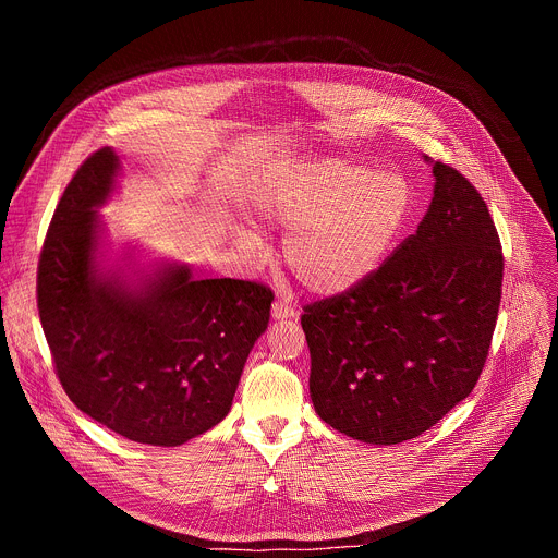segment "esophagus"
Here are the masks:
<instances>
[{"instance_id": "esophagus-1", "label": "esophagus", "mask_w": 558, "mask_h": 558, "mask_svg": "<svg viewBox=\"0 0 558 558\" xmlns=\"http://www.w3.org/2000/svg\"><path fill=\"white\" fill-rule=\"evenodd\" d=\"M271 315L274 320H289V317H295V308L284 300H276L271 306Z\"/></svg>"}]
</instances>
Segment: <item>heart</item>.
Wrapping results in <instances>:
<instances>
[{
  "label": "heart",
  "instance_id": "1",
  "mask_svg": "<svg viewBox=\"0 0 558 558\" xmlns=\"http://www.w3.org/2000/svg\"><path fill=\"white\" fill-rule=\"evenodd\" d=\"M258 216L291 227L282 260L315 295H340L371 278L402 233L411 185L397 174H375L340 156H308L265 170L252 190ZM245 245L258 235L241 233Z\"/></svg>",
  "mask_w": 558,
  "mask_h": 558
}]
</instances>
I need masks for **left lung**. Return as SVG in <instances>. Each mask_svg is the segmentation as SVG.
<instances>
[{
  "label": "left lung",
  "instance_id": "obj_1",
  "mask_svg": "<svg viewBox=\"0 0 558 558\" xmlns=\"http://www.w3.org/2000/svg\"><path fill=\"white\" fill-rule=\"evenodd\" d=\"M424 161L435 187L417 231L300 317L315 413L366 444L420 437L465 400L497 325L504 254L488 205L454 168Z\"/></svg>",
  "mask_w": 558,
  "mask_h": 558
}]
</instances>
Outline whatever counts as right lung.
Wrapping results in <instances>:
<instances>
[{
	"instance_id": "1",
	"label": "right lung",
	"mask_w": 558,
	"mask_h": 558,
	"mask_svg": "<svg viewBox=\"0 0 558 558\" xmlns=\"http://www.w3.org/2000/svg\"><path fill=\"white\" fill-rule=\"evenodd\" d=\"M112 147L88 156L46 233L37 306L63 390L117 435L181 446L225 420L271 289L250 280H196L187 265H106L99 207L117 190Z\"/></svg>"
}]
</instances>
